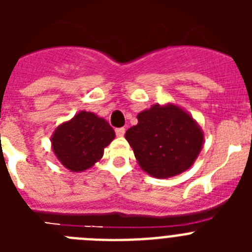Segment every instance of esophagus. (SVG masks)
<instances>
[{
    "instance_id": "1",
    "label": "esophagus",
    "mask_w": 252,
    "mask_h": 252,
    "mask_svg": "<svg viewBox=\"0 0 252 252\" xmlns=\"http://www.w3.org/2000/svg\"><path fill=\"white\" fill-rule=\"evenodd\" d=\"M125 128L124 127H119V128H116V135H117V136L119 137H121V136H124L125 135Z\"/></svg>"
}]
</instances>
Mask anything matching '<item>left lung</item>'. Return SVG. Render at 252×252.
Here are the masks:
<instances>
[{"label":"left lung","mask_w":252,"mask_h":252,"mask_svg":"<svg viewBox=\"0 0 252 252\" xmlns=\"http://www.w3.org/2000/svg\"><path fill=\"white\" fill-rule=\"evenodd\" d=\"M125 133L139 165L159 179L175 177L194 164L204 133L192 116L174 103L154 104L137 115Z\"/></svg>","instance_id":"1"}]
</instances>
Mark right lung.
<instances>
[{
	"label": "right lung",
	"instance_id": "obj_1",
	"mask_svg": "<svg viewBox=\"0 0 252 252\" xmlns=\"http://www.w3.org/2000/svg\"><path fill=\"white\" fill-rule=\"evenodd\" d=\"M115 136L106 120L93 112L81 111L55 128L50 139L51 150L66 169L79 173L102 159L104 148Z\"/></svg>",
	"mask_w": 252,
	"mask_h": 252
}]
</instances>
